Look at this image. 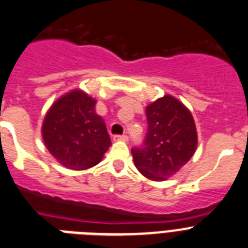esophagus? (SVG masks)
I'll list each match as a JSON object with an SVG mask.
<instances>
[{
    "label": "esophagus",
    "mask_w": 248,
    "mask_h": 248,
    "mask_svg": "<svg viewBox=\"0 0 248 248\" xmlns=\"http://www.w3.org/2000/svg\"><path fill=\"white\" fill-rule=\"evenodd\" d=\"M113 140H115V142H127V140H128V137H127V136H113Z\"/></svg>",
    "instance_id": "esophagus-1"
}]
</instances>
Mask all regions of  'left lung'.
<instances>
[{
  "instance_id": "obj_1",
  "label": "left lung",
  "mask_w": 248,
  "mask_h": 248,
  "mask_svg": "<svg viewBox=\"0 0 248 248\" xmlns=\"http://www.w3.org/2000/svg\"><path fill=\"white\" fill-rule=\"evenodd\" d=\"M148 129L143 148H133L136 168L153 182L173 177L190 160L198 147L193 115L182 101L164 95L146 108Z\"/></svg>"
}]
</instances>
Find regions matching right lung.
Instances as JSON below:
<instances>
[{"mask_svg": "<svg viewBox=\"0 0 248 248\" xmlns=\"http://www.w3.org/2000/svg\"><path fill=\"white\" fill-rule=\"evenodd\" d=\"M95 106L96 100L75 89L60 96L46 111L42 138L49 153L65 168H93L110 148L106 124Z\"/></svg>", "mask_w": 248, "mask_h": 248, "instance_id": "1", "label": "right lung"}]
</instances>
